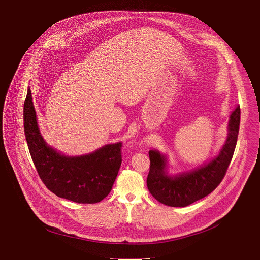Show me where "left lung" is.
Returning a JSON list of instances; mask_svg holds the SVG:
<instances>
[{
  "instance_id": "1",
  "label": "left lung",
  "mask_w": 260,
  "mask_h": 260,
  "mask_svg": "<svg viewBox=\"0 0 260 260\" xmlns=\"http://www.w3.org/2000/svg\"><path fill=\"white\" fill-rule=\"evenodd\" d=\"M241 111L237 106L230 115L228 137L218 154L189 171L172 174L168 156L156 149L149 151L150 171L147 187L159 203L170 207H186L210 194L223 179L237 145Z\"/></svg>"
}]
</instances>
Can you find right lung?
<instances>
[{"mask_svg": "<svg viewBox=\"0 0 260 260\" xmlns=\"http://www.w3.org/2000/svg\"><path fill=\"white\" fill-rule=\"evenodd\" d=\"M23 124L34 165L51 192L79 204H95L110 193L122 161L121 142L82 155L57 151L41 135L29 86L23 105Z\"/></svg>", "mask_w": 260, "mask_h": 260, "instance_id": "add662e5", "label": "right lung"}]
</instances>
